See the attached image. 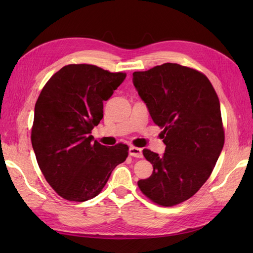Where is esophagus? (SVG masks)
I'll list each match as a JSON object with an SVG mask.
<instances>
[{
    "mask_svg": "<svg viewBox=\"0 0 253 253\" xmlns=\"http://www.w3.org/2000/svg\"><path fill=\"white\" fill-rule=\"evenodd\" d=\"M129 155L133 158L137 159H141L143 157L142 154V150L140 148H136V147H130L129 148Z\"/></svg>",
    "mask_w": 253,
    "mask_h": 253,
    "instance_id": "esophagus-1",
    "label": "esophagus"
}]
</instances>
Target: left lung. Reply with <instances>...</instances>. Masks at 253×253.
Instances as JSON below:
<instances>
[{"label":"left lung","mask_w":253,"mask_h":253,"mask_svg":"<svg viewBox=\"0 0 253 253\" xmlns=\"http://www.w3.org/2000/svg\"><path fill=\"white\" fill-rule=\"evenodd\" d=\"M154 124L163 129V155L144 149L153 173L138 186L150 200L173 207L208 180L224 146L217 94L207 76L175 63L132 74Z\"/></svg>","instance_id":"8db88e82"}]
</instances>
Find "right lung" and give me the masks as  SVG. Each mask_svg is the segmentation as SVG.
Wrapping results in <instances>:
<instances>
[{
	"mask_svg": "<svg viewBox=\"0 0 253 253\" xmlns=\"http://www.w3.org/2000/svg\"><path fill=\"white\" fill-rule=\"evenodd\" d=\"M126 78L89 64L64 66L49 79L35 106L31 143L49 185L68 201L98 196L128 147H105L90 135L103 118V102Z\"/></svg>",
	"mask_w": 253,
	"mask_h": 253,
	"instance_id": "obj_1",
	"label": "right lung"
}]
</instances>
